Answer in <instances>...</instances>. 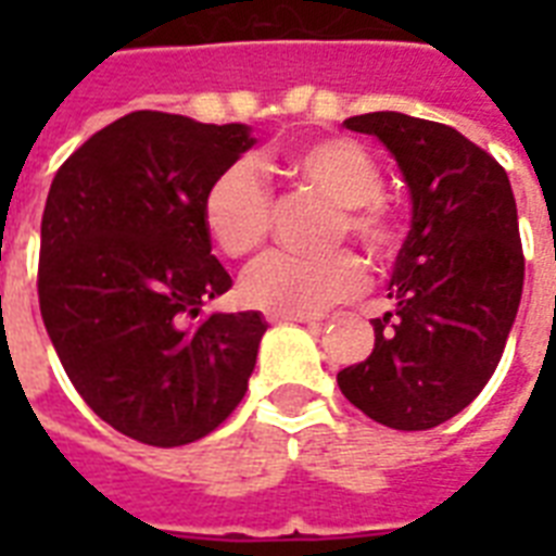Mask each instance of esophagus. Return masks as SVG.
<instances>
[{
  "instance_id": "obj_1",
  "label": "esophagus",
  "mask_w": 556,
  "mask_h": 556,
  "mask_svg": "<svg viewBox=\"0 0 556 556\" xmlns=\"http://www.w3.org/2000/svg\"><path fill=\"white\" fill-rule=\"evenodd\" d=\"M270 323H314L308 314H286V312H268Z\"/></svg>"
}]
</instances>
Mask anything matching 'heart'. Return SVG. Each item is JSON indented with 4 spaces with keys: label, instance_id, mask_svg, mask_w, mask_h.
<instances>
[{
    "label": "heart",
    "instance_id": "obj_1",
    "mask_svg": "<svg viewBox=\"0 0 556 556\" xmlns=\"http://www.w3.org/2000/svg\"><path fill=\"white\" fill-rule=\"evenodd\" d=\"M286 169L338 204V233H349L371 256H387L395 244L392 218L378 199L380 169L361 143L320 138L286 152ZM201 218L210 239L227 256H248L265 242L270 227V192L251 161H236L204 192ZM364 286V262L352 251L323 256L270 251L242 277L244 303L265 312L317 314Z\"/></svg>",
    "mask_w": 556,
    "mask_h": 556
}]
</instances>
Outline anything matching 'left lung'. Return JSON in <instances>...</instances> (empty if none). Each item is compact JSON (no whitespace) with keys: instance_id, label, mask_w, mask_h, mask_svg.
Here are the masks:
<instances>
[{"instance_id":"left-lung-1","label":"left lung","mask_w":556,"mask_h":556,"mask_svg":"<svg viewBox=\"0 0 556 556\" xmlns=\"http://www.w3.org/2000/svg\"><path fill=\"white\" fill-rule=\"evenodd\" d=\"M395 159L413 218L389 279L392 312L375 349L338 375L371 421L430 430L458 415L496 371L522 300L526 260L508 173L453 126L401 112L343 121Z\"/></svg>"}]
</instances>
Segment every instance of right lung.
<instances>
[{"label":"right lung","instance_id":"right-lung-1","mask_svg":"<svg viewBox=\"0 0 556 556\" xmlns=\"http://www.w3.org/2000/svg\"><path fill=\"white\" fill-rule=\"evenodd\" d=\"M251 126L132 112L56 169L39 236V312L65 375L106 424L152 447L213 432L244 397L268 329L201 308L233 286L210 253L204 192Z\"/></svg>","mask_w":556,"mask_h":556}]
</instances>
